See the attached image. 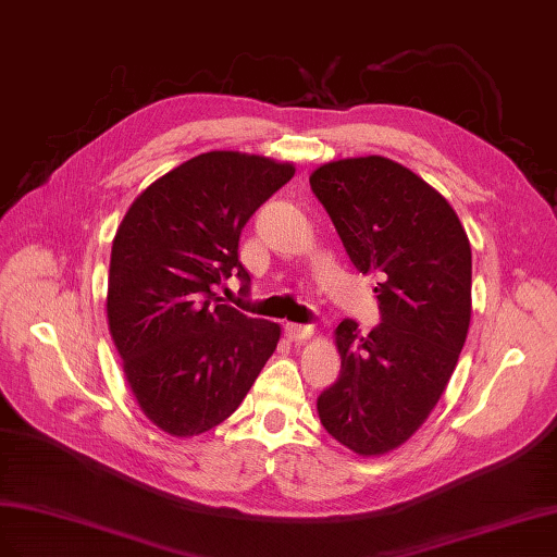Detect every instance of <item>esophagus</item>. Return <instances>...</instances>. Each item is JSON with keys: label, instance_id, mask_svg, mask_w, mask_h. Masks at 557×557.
<instances>
[{"label": "esophagus", "instance_id": "34e87169", "mask_svg": "<svg viewBox=\"0 0 557 557\" xmlns=\"http://www.w3.org/2000/svg\"><path fill=\"white\" fill-rule=\"evenodd\" d=\"M284 333H287L289 341L300 343V341H308L314 333V329L310 324H287L284 326Z\"/></svg>", "mask_w": 557, "mask_h": 557}]
</instances>
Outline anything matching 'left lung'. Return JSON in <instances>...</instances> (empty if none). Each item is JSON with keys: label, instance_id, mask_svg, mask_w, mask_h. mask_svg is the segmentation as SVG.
<instances>
[{"label": "left lung", "instance_id": "8db88e82", "mask_svg": "<svg viewBox=\"0 0 557 557\" xmlns=\"http://www.w3.org/2000/svg\"><path fill=\"white\" fill-rule=\"evenodd\" d=\"M349 261L375 275L380 324L336 329L341 375L317 399L326 432L357 455L399 448L446 392L471 322V245L455 210L383 156L310 174Z\"/></svg>", "mask_w": 557, "mask_h": 557}]
</instances>
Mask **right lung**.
I'll use <instances>...</instances> for the list:
<instances>
[{
    "instance_id": "obj_1",
    "label": "right lung",
    "mask_w": 557,
    "mask_h": 557,
    "mask_svg": "<svg viewBox=\"0 0 557 557\" xmlns=\"http://www.w3.org/2000/svg\"><path fill=\"white\" fill-rule=\"evenodd\" d=\"M292 163L240 151L200 153L141 190L111 245L107 320L145 416L172 436L231 418L280 341L216 289L249 292L237 259L249 216L294 177Z\"/></svg>"
}]
</instances>
